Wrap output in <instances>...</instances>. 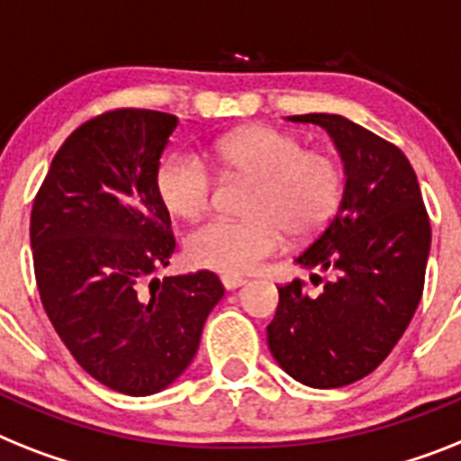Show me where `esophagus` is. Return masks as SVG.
Masks as SVG:
<instances>
[{
	"label": "esophagus",
	"mask_w": 461,
	"mask_h": 461,
	"mask_svg": "<svg viewBox=\"0 0 461 461\" xmlns=\"http://www.w3.org/2000/svg\"><path fill=\"white\" fill-rule=\"evenodd\" d=\"M245 283H247L245 277H240V276H221V285L228 292L238 290V287H242Z\"/></svg>",
	"instance_id": "34e87169"
}]
</instances>
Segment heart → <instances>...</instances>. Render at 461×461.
Masks as SVG:
<instances>
[{
	"mask_svg": "<svg viewBox=\"0 0 461 461\" xmlns=\"http://www.w3.org/2000/svg\"><path fill=\"white\" fill-rule=\"evenodd\" d=\"M212 158L226 174L252 178L245 219H212L185 240L188 258L200 268L249 273L292 238L318 235L339 207L344 174L322 150H306L302 139L254 124L212 143ZM158 195L169 214L197 219L212 204L214 178L193 153L167 155L155 174Z\"/></svg>",
	"mask_w": 461,
	"mask_h": 461,
	"instance_id": "heart-1",
	"label": "heart"
}]
</instances>
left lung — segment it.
I'll use <instances>...</instances> for the list:
<instances>
[{"instance_id":"obj_1","label":"left lung","mask_w":461,"mask_h":461,"mask_svg":"<svg viewBox=\"0 0 461 461\" xmlns=\"http://www.w3.org/2000/svg\"><path fill=\"white\" fill-rule=\"evenodd\" d=\"M292 122L318 124L344 162L339 209L294 258L322 283L318 296L302 280L277 287L268 332L276 363L313 389H339L375 372L408 330L424 290L431 226L408 158L341 115L311 113Z\"/></svg>"}]
</instances>
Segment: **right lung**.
Masks as SVG:
<instances>
[{
    "mask_svg": "<svg viewBox=\"0 0 461 461\" xmlns=\"http://www.w3.org/2000/svg\"><path fill=\"white\" fill-rule=\"evenodd\" d=\"M178 120L122 108L75 129L30 216L34 277L72 358L108 389L153 395L195 358L221 280L209 271L150 277L176 240L155 185Z\"/></svg>",
    "mask_w": 461,
    "mask_h": 461,
    "instance_id": "1",
    "label": "right lung"
}]
</instances>
